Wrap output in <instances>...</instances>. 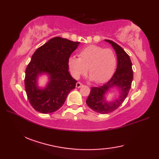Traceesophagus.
<instances>
[{"mask_svg":"<svg viewBox=\"0 0 159 159\" xmlns=\"http://www.w3.org/2000/svg\"><path fill=\"white\" fill-rule=\"evenodd\" d=\"M83 84L80 83V82H78V83H76V88H80V87H83Z\"/></svg>","mask_w":159,"mask_h":159,"instance_id":"1","label":"esophagus"}]
</instances>
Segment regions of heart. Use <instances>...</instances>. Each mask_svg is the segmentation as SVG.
Returning <instances> with one entry per match:
<instances>
[{"instance_id": "1", "label": "heart", "mask_w": 159, "mask_h": 159, "mask_svg": "<svg viewBox=\"0 0 159 159\" xmlns=\"http://www.w3.org/2000/svg\"><path fill=\"white\" fill-rule=\"evenodd\" d=\"M79 57L71 56L67 61L70 73L76 79L85 74L88 68L89 79L102 83L112 76L116 70V57L111 48L90 45L80 50Z\"/></svg>"}]
</instances>
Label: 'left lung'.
<instances>
[{"label": "left lung", "instance_id": "obj_1", "mask_svg": "<svg viewBox=\"0 0 159 159\" xmlns=\"http://www.w3.org/2000/svg\"><path fill=\"white\" fill-rule=\"evenodd\" d=\"M104 41L109 43L116 51L117 65L112 78L103 85L92 87L86 103L90 109L100 114H106L116 110L127 97L131 88L133 79V71L130 57L124 50L116 43L109 39ZM116 88L120 93L119 97L112 101H107L106 95L111 89Z\"/></svg>", "mask_w": 159, "mask_h": 159}]
</instances>
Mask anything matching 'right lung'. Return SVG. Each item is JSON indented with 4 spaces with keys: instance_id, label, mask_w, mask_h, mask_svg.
Returning <instances> with one entry per match:
<instances>
[{
    "instance_id": "obj_1",
    "label": "right lung",
    "mask_w": 159,
    "mask_h": 159,
    "mask_svg": "<svg viewBox=\"0 0 159 159\" xmlns=\"http://www.w3.org/2000/svg\"><path fill=\"white\" fill-rule=\"evenodd\" d=\"M80 42L60 37L50 39L36 50L25 71V85L30 104L42 113L60 109L76 80L71 76L67 61ZM46 74L49 81L45 88L38 86L39 76Z\"/></svg>"
}]
</instances>
